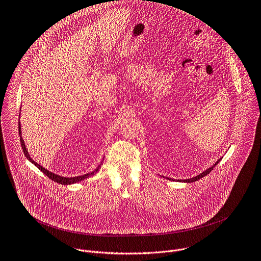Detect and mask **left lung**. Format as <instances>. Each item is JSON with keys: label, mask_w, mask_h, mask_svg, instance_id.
<instances>
[{"label": "left lung", "mask_w": 261, "mask_h": 261, "mask_svg": "<svg viewBox=\"0 0 261 261\" xmlns=\"http://www.w3.org/2000/svg\"><path fill=\"white\" fill-rule=\"evenodd\" d=\"M221 160L222 159H220L213 167H211V168H208L207 170H205L204 172H202L201 174H199V175H197V176H195V177H193V178H191V179H186V180H178V181H180V182H186V183H191V182H195V181H197V180H199V179H201L202 177H204V176H206L207 174H210L213 170H214V168L221 162ZM164 178H167V177H164ZM167 179H169V180H173V181H175L174 179H171V178H167Z\"/></svg>", "instance_id": "1"}]
</instances>
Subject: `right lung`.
I'll list each match as a JSON object with an SVG mask.
<instances>
[{
	"label": "right lung",
	"mask_w": 261,
	"mask_h": 261,
	"mask_svg": "<svg viewBox=\"0 0 261 261\" xmlns=\"http://www.w3.org/2000/svg\"><path fill=\"white\" fill-rule=\"evenodd\" d=\"M21 126H20V122H19V136H20V142H21V146H22V149H23V152H24V155L28 159V161L29 162H31L34 166H36L45 176H47V178H49L50 180H53V181H55V182H57V183H59V184H62V185H70V184H74V183H77V182H80V181H82V180H84V179H86V178H89L90 176H92V175H94L96 172H98V170L100 169V166H101V164L95 169V171H93V172H91V173H88V174H85V175H82V176H78V177H71V178H67V177H62V176H58V175H56V174H54V173H51V172H48L47 170H45L44 168H42V167H40L38 164H36L31 158H30V155H29V153H28V151H27V149H26V146H25V143H24V140L22 139V137H21Z\"/></svg>",
	"instance_id": "add662e5"
}]
</instances>
